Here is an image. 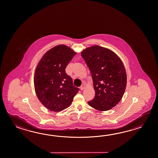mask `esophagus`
I'll use <instances>...</instances> for the list:
<instances>
[{"label": "esophagus", "instance_id": "obj_1", "mask_svg": "<svg viewBox=\"0 0 158 158\" xmlns=\"http://www.w3.org/2000/svg\"><path fill=\"white\" fill-rule=\"evenodd\" d=\"M85 89V85H82L81 86V90H83L84 89Z\"/></svg>", "mask_w": 158, "mask_h": 158}]
</instances>
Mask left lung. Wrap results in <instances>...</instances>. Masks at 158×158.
<instances>
[{"instance_id":"1","label":"left lung","mask_w":158,"mask_h":158,"mask_svg":"<svg viewBox=\"0 0 158 158\" xmlns=\"http://www.w3.org/2000/svg\"><path fill=\"white\" fill-rule=\"evenodd\" d=\"M81 55L91 72L95 92L88 104L97 110H110L121 100L126 87L122 60L113 51L98 45L85 48Z\"/></svg>"}]
</instances>
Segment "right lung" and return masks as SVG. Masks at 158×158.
Listing matches in <instances>:
<instances>
[{
  "instance_id": "right-lung-1",
  "label": "right lung",
  "mask_w": 158,
  "mask_h": 158,
  "mask_svg": "<svg viewBox=\"0 0 158 158\" xmlns=\"http://www.w3.org/2000/svg\"><path fill=\"white\" fill-rule=\"evenodd\" d=\"M77 52L68 46L57 45L45 53L36 67L34 86L39 101L51 111L69 107L79 88L73 86L65 69Z\"/></svg>"
}]
</instances>
